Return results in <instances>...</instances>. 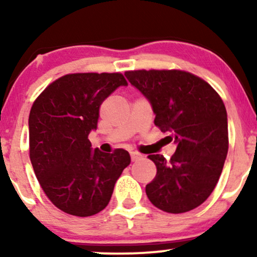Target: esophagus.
<instances>
[{
  "mask_svg": "<svg viewBox=\"0 0 257 257\" xmlns=\"http://www.w3.org/2000/svg\"><path fill=\"white\" fill-rule=\"evenodd\" d=\"M131 158H132L133 162H137L138 159L143 158V155H141V153H139V152H131Z\"/></svg>",
  "mask_w": 257,
  "mask_h": 257,
  "instance_id": "esophagus-1",
  "label": "esophagus"
}]
</instances>
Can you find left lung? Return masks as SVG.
Segmentation results:
<instances>
[{"label": "left lung", "instance_id": "8db88e82", "mask_svg": "<svg viewBox=\"0 0 257 257\" xmlns=\"http://www.w3.org/2000/svg\"><path fill=\"white\" fill-rule=\"evenodd\" d=\"M124 75L150 100L156 126L178 145L169 161L149 156L157 174L146 185L147 197L166 213L192 210L213 192L225 164V104L208 82L182 70H134Z\"/></svg>", "mask_w": 257, "mask_h": 257}]
</instances>
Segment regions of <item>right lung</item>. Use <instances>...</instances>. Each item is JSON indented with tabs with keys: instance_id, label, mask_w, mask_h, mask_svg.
I'll use <instances>...</instances> for the list:
<instances>
[{
	"instance_id": "right-lung-1",
	"label": "right lung",
	"mask_w": 257,
	"mask_h": 257,
	"mask_svg": "<svg viewBox=\"0 0 257 257\" xmlns=\"http://www.w3.org/2000/svg\"><path fill=\"white\" fill-rule=\"evenodd\" d=\"M119 85V72L69 73L55 79L32 104L29 146L35 175L48 199L64 213L85 217L110 202L114 184L131 164L123 149L91 151L102 101Z\"/></svg>"
}]
</instances>
